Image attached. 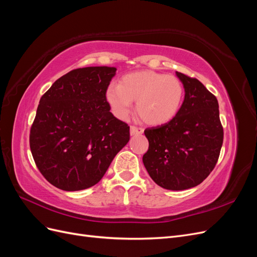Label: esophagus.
<instances>
[{
  "instance_id": "esophagus-1",
  "label": "esophagus",
  "mask_w": 257,
  "mask_h": 257,
  "mask_svg": "<svg viewBox=\"0 0 257 257\" xmlns=\"http://www.w3.org/2000/svg\"><path fill=\"white\" fill-rule=\"evenodd\" d=\"M131 135H141L144 133V128L143 127H138L135 125H132L130 128Z\"/></svg>"
}]
</instances>
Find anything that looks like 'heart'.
Instances as JSON below:
<instances>
[{"instance_id": "b5f03b06", "label": "heart", "mask_w": 257, "mask_h": 257, "mask_svg": "<svg viewBox=\"0 0 257 257\" xmlns=\"http://www.w3.org/2000/svg\"><path fill=\"white\" fill-rule=\"evenodd\" d=\"M184 98V87L174 75L153 71L127 74L120 84H110L106 99L115 116L125 120L133 102L141 118L148 124L160 125L173 120L180 110Z\"/></svg>"}]
</instances>
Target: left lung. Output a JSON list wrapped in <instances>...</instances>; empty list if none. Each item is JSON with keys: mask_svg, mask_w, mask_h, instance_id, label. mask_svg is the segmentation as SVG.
Masks as SVG:
<instances>
[{"mask_svg": "<svg viewBox=\"0 0 257 257\" xmlns=\"http://www.w3.org/2000/svg\"><path fill=\"white\" fill-rule=\"evenodd\" d=\"M184 100L173 120L145 130L149 149L143 162L152 180L166 190L200 184L212 172L223 144L216 97L196 78L176 72Z\"/></svg>", "mask_w": 257, "mask_h": 257, "instance_id": "1", "label": "left lung"}]
</instances>
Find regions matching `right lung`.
Instances as JSON below:
<instances>
[{"instance_id": "add662e5", "label": "right lung", "mask_w": 257, "mask_h": 257, "mask_svg": "<svg viewBox=\"0 0 257 257\" xmlns=\"http://www.w3.org/2000/svg\"><path fill=\"white\" fill-rule=\"evenodd\" d=\"M115 67L90 66L62 76L40 100L30 132L38 170L63 191L95 185L130 141V126L110 112L106 90Z\"/></svg>"}]
</instances>
